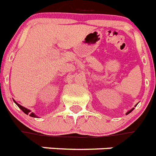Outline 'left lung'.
I'll list each match as a JSON object with an SVG mask.
<instances>
[{"label":"left lung","instance_id":"8db88e82","mask_svg":"<svg viewBox=\"0 0 156 156\" xmlns=\"http://www.w3.org/2000/svg\"><path fill=\"white\" fill-rule=\"evenodd\" d=\"M133 108H133L131 110H129V112H126V115H128V114H129V113H130V112H131L133 110Z\"/></svg>","mask_w":156,"mask_h":156}]
</instances>
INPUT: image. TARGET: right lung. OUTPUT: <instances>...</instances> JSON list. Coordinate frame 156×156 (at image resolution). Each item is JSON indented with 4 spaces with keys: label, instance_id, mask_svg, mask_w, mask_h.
Wrapping results in <instances>:
<instances>
[{
    "label": "right lung",
    "instance_id": "1",
    "mask_svg": "<svg viewBox=\"0 0 156 156\" xmlns=\"http://www.w3.org/2000/svg\"><path fill=\"white\" fill-rule=\"evenodd\" d=\"M14 101H15V103H16V104L17 105L18 107H19V108H20V109H21L22 111H23V112H24V113H26V114H27V115L30 114V116H32V117H37V115H36L34 113V112H30V110L27 109V108H25V107H23V106H22V105H19V104H18V103L16 102V101L15 100H14Z\"/></svg>",
    "mask_w": 156,
    "mask_h": 156
}]
</instances>
